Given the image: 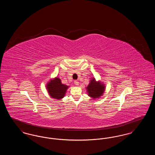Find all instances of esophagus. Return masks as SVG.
I'll return each mask as SVG.
<instances>
[{"instance_id":"1","label":"esophagus","mask_w":155,"mask_h":155,"mask_svg":"<svg viewBox=\"0 0 155 155\" xmlns=\"http://www.w3.org/2000/svg\"><path fill=\"white\" fill-rule=\"evenodd\" d=\"M74 84L76 85H79V82L78 81H74Z\"/></svg>"}]
</instances>
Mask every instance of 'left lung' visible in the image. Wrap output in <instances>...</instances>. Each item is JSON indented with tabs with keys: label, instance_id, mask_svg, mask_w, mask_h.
Returning a JSON list of instances; mask_svg holds the SVG:
<instances>
[{
	"label": "left lung",
	"instance_id": "left-lung-1",
	"mask_svg": "<svg viewBox=\"0 0 155 155\" xmlns=\"http://www.w3.org/2000/svg\"><path fill=\"white\" fill-rule=\"evenodd\" d=\"M88 95L95 100L102 96L105 91L106 87L103 82L96 81L95 78H92L86 88Z\"/></svg>",
	"mask_w": 155,
	"mask_h": 155
}]
</instances>
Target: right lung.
Returning a JSON list of instances; mask_svg holds the SVG:
<instances>
[{"instance_id":"obj_1","label":"right lung","mask_w":155,"mask_h":155,"mask_svg":"<svg viewBox=\"0 0 155 155\" xmlns=\"http://www.w3.org/2000/svg\"><path fill=\"white\" fill-rule=\"evenodd\" d=\"M68 88L69 86L62 84L61 80L57 77L50 80L46 85L49 96L57 100H60L64 97Z\"/></svg>"}]
</instances>
